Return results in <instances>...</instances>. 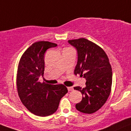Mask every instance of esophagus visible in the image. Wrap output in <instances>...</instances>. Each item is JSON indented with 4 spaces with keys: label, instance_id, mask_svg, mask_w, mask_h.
<instances>
[{
    "label": "esophagus",
    "instance_id": "obj_1",
    "mask_svg": "<svg viewBox=\"0 0 131 131\" xmlns=\"http://www.w3.org/2000/svg\"><path fill=\"white\" fill-rule=\"evenodd\" d=\"M68 91H71L73 90V88H72V87H68Z\"/></svg>",
    "mask_w": 131,
    "mask_h": 131
}]
</instances>
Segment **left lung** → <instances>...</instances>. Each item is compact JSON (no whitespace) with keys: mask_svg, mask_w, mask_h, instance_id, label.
I'll return each mask as SVG.
<instances>
[{"mask_svg":"<svg viewBox=\"0 0 131 131\" xmlns=\"http://www.w3.org/2000/svg\"><path fill=\"white\" fill-rule=\"evenodd\" d=\"M77 51L78 59L74 74L86 80L85 88L74 87L82 94V100L76 104L80 112L92 114L106 102L111 90L113 73L109 58L98 45L85 38L68 40Z\"/></svg>","mask_w":131,"mask_h":131,"instance_id":"1","label":"left lung"}]
</instances>
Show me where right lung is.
Wrapping results in <instances>:
<instances>
[{"mask_svg":"<svg viewBox=\"0 0 131 131\" xmlns=\"http://www.w3.org/2000/svg\"><path fill=\"white\" fill-rule=\"evenodd\" d=\"M57 44L46 41L33 43L22 54L17 71V85L21 102L31 113L47 116L57 111L61 98L68 92L62 84L40 83L44 71V54Z\"/></svg>","mask_w":131,"mask_h":131,"instance_id":"obj_1","label":"right lung"}]
</instances>
